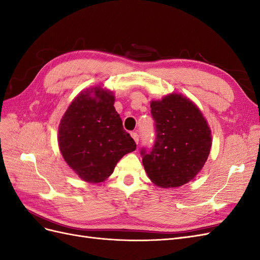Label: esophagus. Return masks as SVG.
<instances>
[{
  "label": "esophagus",
  "instance_id": "esophagus-1",
  "mask_svg": "<svg viewBox=\"0 0 260 260\" xmlns=\"http://www.w3.org/2000/svg\"><path fill=\"white\" fill-rule=\"evenodd\" d=\"M131 137L133 138V140L136 141V143L138 144L139 143V135L137 132H131Z\"/></svg>",
  "mask_w": 260,
  "mask_h": 260
}]
</instances>
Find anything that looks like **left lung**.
Masks as SVG:
<instances>
[{"instance_id": "1", "label": "left lung", "mask_w": 260, "mask_h": 260, "mask_svg": "<svg viewBox=\"0 0 260 260\" xmlns=\"http://www.w3.org/2000/svg\"><path fill=\"white\" fill-rule=\"evenodd\" d=\"M155 121L152 148H141L143 166L152 182L161 187H178L191 181L206 162L211 132L193 102L180 94L153 101Z\"/></svg>"}]
</instances>
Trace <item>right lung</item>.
I'll list each match as a JSON object with an SVG mask.
<instances>
[{
	"label": "right lung",
	"mask_w": 260,
	"mask_h": 260,
	"mask_svg": "<svg viewBox=\"0 0 260 260\" xmlns=\"http://www.w3.org/2000/svg\"><path fill=\"white\" fill-rule=\"evenodd\" d=\"M114 102L112 92L95 86L73 101L59 124L60 153L69 167L88 182L104 181L121 157L137 148L122 127Z\"/></svg>",
	"instance_id": "obj_1"
}]
</instances>
